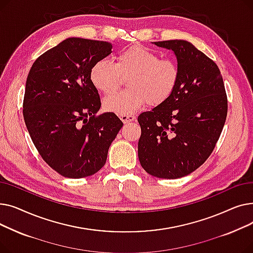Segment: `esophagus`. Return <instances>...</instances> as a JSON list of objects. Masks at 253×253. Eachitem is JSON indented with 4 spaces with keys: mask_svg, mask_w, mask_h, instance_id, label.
<instances>
[{
    "mask_svg": "<svg viewBox=\"0 0 253 253\" xmlns=\"http://www.w3.org/2000/svg\"><path fill=\"white\" fill-rule=\"evenodd\" d=\"M120 119L122 120V122H123L124 124H127V123H129V122L134 121L135 117L132 116V115H123V116H120Z\"/></svg>",
    "mask_w": 253,
    "mask_h": 253,
    "instance_id": "1",
    "label": "esophagus"
}]
</instances>
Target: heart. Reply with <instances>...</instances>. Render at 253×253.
<instances>
[{"label": "heart", "mask_w": 253, "mask_h": 253, "mask_svg": "<svg viewBox=\"0 0 253 253\" xmlns=\"http://www.w3.org/2000/svg\"><path fill=\"white\" fill-rule=\"evenodd\" d=\"M130 90L106 97L104 109L117 115H131L145 103L156 106L165 102L174 92L179 70L170 59H160L157 53L135 45L117 56V63L103 58L90 70L92 85L105 95L121 87L124 78H129Z\"/></svg>", "instance_id": "heart-1"}]
</instances>
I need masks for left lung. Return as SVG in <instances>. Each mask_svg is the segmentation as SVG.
<instances>
[{"instance_id": "8db88e82", "label": "left lung", "mask_w": 253, "mask_h": 253, "mask_svg": "<svg viewBox=\"0 0 253 253\" xmlns=\"http://www.w3.org/2000/svg\"><path fill=\"white\" fill-rule=\"evenodd\" d=\"M153 44L174 53L179 79L165 102L138 116V159L149 174L175 179L192 173L213 151L227 119V94L218 66L192 43Z\"/></svg>"}]
</instances>
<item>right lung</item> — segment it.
<instances>
[{"instance_id": "right-lung-1", "label": "right lung", "mask_w": 253, "mask_h": 253, "mask_svg": "<svg viewBox=\"0 0 253 253\" xmlns=\"http://www.w3.org/2000/svg\"><path fill=\"white\" fill-rule=\"evenodd\" d=\"M103 41L68 38L33 64L25 83L23 118L44 161L62 176L83 178L105 164L123 122L100 109L90 70L112 53Z\"/></svg>"}]
</instances>
